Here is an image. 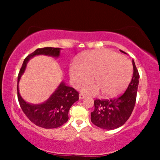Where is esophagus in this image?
<instances>
[{"instance_id": "obj_1", "label": "esophagus", "mask_w": 160, "mask_h": 160, "mask_svg": "<svg viewBox=\"0 0 160 160\" xmlns=\"http://www.w3.org/2000/svg\"><path fill=\"white\" fill-rule=\"evenodd\" d=\"M85 97H86V95H84V94H82V93L79 94V98H80V99H84Z\"/></svg>"}]
</instances>
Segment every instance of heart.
I'll use <instances>...</instances> for the list:
<instances>
[{"label":"heart","mask_w":160,"mask_h":160,"mask_svg":"<svg viewBox=\"0 0 160 160\" xmlns=\"http://www.w3.org/2000/svg\"><path fill=\"white\" fill-rule=\"evenodd\" d=\"M132 68L130 62L111 50L94 51L84 56L82 62L75 61L70 68V76L74 86L86 82L82 90L87 94L98 95L100 92L106 98H113L121 93L130 83Z\"/></svg>","instance_id":"obj_1"}]
</instances>
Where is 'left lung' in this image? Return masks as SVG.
<instances>
[{
  "instance_id": "8db88e82",
  "label": "left lung",
  "mask_w": 160,
  "mask_h": 160,
  "mask_svg": "<svg viewBox=\"0 0 160 160\" xmlns=\"http://www.w3.org/2000/svg\"><path fill=\"white\" fill-rule=\"evenodd\" d=\"M132 65V80L124 93L117 98L96 99L94 101L95 110L91 112V121L98 128L114 130L123 125L132 113L136 101L140 77L133 60Z\"/></svg>"
}]
</instances>
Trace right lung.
Listing matches in <instances>:
<instances>
[{
    "mask_svg": "<svg viewBox=\"0 0 160 160\" xmlns=\"http://www.w3.org/2000/svg\"><path fill=\"white\" fill-rule=\"evenodd\" d=\"M60 48H39L26 57L19 72L17 78V97L22 110L30 122L46 129L57 128L64 124L68 120V111L72 105L78 100V92L68 87L62 82L48 100L38 105H32L25 102L19 95L18 84L21 76L25 72L27 62L32 57L44 54L58 58L60 55Z\"/></svg>",
    "mask_w": 160,
    "mask_h": 160,
    "instance_id": "right-lung-1",
    "label": "right lung"
}]
</instances>
